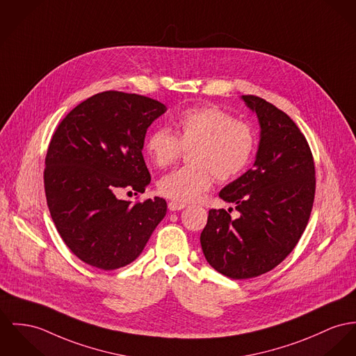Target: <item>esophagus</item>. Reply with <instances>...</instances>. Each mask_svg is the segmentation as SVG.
<instances>
[{"label":"esophagus","instance_id":"34e87169","mask_svg":"<svg viewBox=\"0 0 356 356\" xmlns=\"http://www.w3.org/2000/svg\"><path fill=\"white\" fill-rule=\"evenodd\" d=\"M168 207L170 211H179V210H183L187 207V204L184 203H179V202H169L168 203Z\"/></svg>","mask_w":356,"mask_h":356}]
</instances>
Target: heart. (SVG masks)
Segmentation results:
<instances>
[{"mask_svg": "<svg viewBox=\"0 0 356 356\" xmlns=\"http://www.w3.org/2000/svg\"><path fill=\"white\" fill-rule=\"evenodd\" d=\"M175 134L157 129L146 139L149 160L166 168L184 150L191 165L179 168L160 180L159 190L165 197L179 203H190L218 181L237 179L250 163L256 134L245 122L214 104L184 110L173 120Z\"/></svg>", "mask_w": 356, "mask_h": 356, "instance_id": "b5f03b06", "label": "heart"}]
</instances>
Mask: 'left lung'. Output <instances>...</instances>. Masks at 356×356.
Listing matches in <instances>:
<instances>
[{
	"label": "left lung",
	"instance_id": "8db88e82",
	"mask_svg": "<svg viewBox=\"0 0 356 356\" xmlns=\"http://www.w3.org/2000/svg\"><path fill=\"white\" fill-rule=\"evenodd\" d=\"M241 99L257 115L259 150L253 168L219 192L240 217L211 209L200 234L209 264L230 279L266 274L290 254L306 229L316 192L312 150L298 126L261 97Z\"/></svg>",
	"mask_w": 356,
	"mask_h": 356
}]
</instances>
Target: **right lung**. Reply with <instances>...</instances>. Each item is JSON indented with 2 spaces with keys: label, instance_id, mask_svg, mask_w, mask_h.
<instances>
[{
  "label": "right lung",
  "instance_id": "right-lung-1",
  "mask_svg": "<svg viewBox=\"0 0 356 356\" xmlns=\"http://www.w3.org/2000/svg\"><path fill=\"white\" fill-rule=\"evenodd\" d=\"M165 111L150 97L107 90L56 127L46 154V199L58 233L83 263L106 271L130 264L164 218L163 197L131 203L115 193L149 186L143 142Z\"/></svg>",
  "mask_w": 356,
  "mask_h": 356
}]
</instances>
